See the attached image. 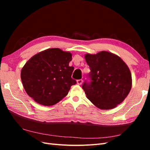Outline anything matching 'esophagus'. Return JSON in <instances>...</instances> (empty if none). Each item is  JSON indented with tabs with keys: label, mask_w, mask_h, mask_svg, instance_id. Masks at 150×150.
I'll use <instances>...</instances> for the list:
<instances>
[{
	"label": "esophagus",
	"mask_w": 150,
	"mask_h": 150,
	"mask_svg": "<svg viewBox=\"0 0 150 150\" xmlns=\"http://www.w3.org/2000/svg\"><path fill=\"white\" fill-rule=\"evenodd\" d=\"M83 79H79V80H78L77 81V84H79V85H81L83 84Z\"/></svg>",
	"instance_id": "1"
}]
</instances>
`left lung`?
<instances>
[{
    "mask_svg": "<svg viewBox=\"0 0 150 150\" xmlns=\"http://www.w3.org/2000/svg\"><path fill=\"white\" fill-rule=\"evenodd\" d=\"M84 58L91 79L90 83L83 85L86 97L101 110L116 108L125 100L132 87L128 66L120 57L105 51L86 54Z\"/></svg>",
    "mask_w": 150,
    "mask_h": 150,
    "instance_id": "8db88e82",
    "label": "left lung"
}]
</instances>
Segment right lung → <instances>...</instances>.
<instances>
[{"label":"right lung","instance_id":"add662e5","mask_svg":"<svg viewBox=\"0 0 150 150\" xmlns=\"http://www.w3.org/2000/svg\"><path fill=\"white\" fill-rule=\"evenodd\" d=\"M70 52L59 48L44 50L33 56L22 68L21 78L25 92L38 104L52 106L69 93L76 81L71 78L73 66Z\"/></svg>","mask_w":150,"mask_h":150}]
</instances>
